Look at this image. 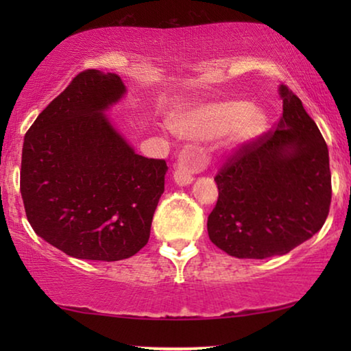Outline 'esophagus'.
<instances>
[{
  "instance_id": "34e87169",
  "label": "esophagus",
  "mask_w": 351,
  "mask_h": 351,
  "mask_svg": "<svg viewBox=\"0 0 351 351\" xmlns=\"http://www.w3.org/2000/svg\"><path fill=\"white\" fill-rule=\"evenodd\" d=\"M206 165H208V160H206V155H203V152L195 147L184 148V150L180 152L179 160L176 162V184L180 186L191 184V182H193L195 172L204 169Z\"/></svg>"
}]
</instances>
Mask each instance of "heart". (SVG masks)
<instances>
[{"instance_id":"1","label":"heart","mask_w":351,"mask_h":351,"mask_svg":"<svg viewBox=\"0 0 351 351\" xmlns=\"http://www.w3.org/2000/svg\"><path fill=\"white\" fill-rule=\"evenodd\" d=\"M267 126V114L262 108L246 102H219L196 107L174 119V129L182 136L213 138L230 131L233 145L252 141Z\"/></svg>"}]
</instances>
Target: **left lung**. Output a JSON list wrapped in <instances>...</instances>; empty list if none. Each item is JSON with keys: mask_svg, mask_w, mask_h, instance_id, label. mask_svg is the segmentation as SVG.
I'll use <instances>...</instances> for the list:
<instances>
[{"mask_svg": "<svg viewBox=\"0 0 351 351\" xmlns=\"http://www.w3.org/2000/svg\"><path fill=\"white\" fill-rule=\"evenodd\" d=\"M275 131L243 143L214 177L209 239L238 258L282 256L318 233L329 214V152L300 99L280 86Z\"/></svg>", "mask_w": 351, "mask_h": 351, "instance_id": "1", "label": "left lung"}]
</instances>
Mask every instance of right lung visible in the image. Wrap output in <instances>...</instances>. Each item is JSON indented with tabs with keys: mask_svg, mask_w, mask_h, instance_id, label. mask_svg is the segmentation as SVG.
<instances>
[{
	"mask_svg": "<svg viewBox=\"0 0 351 351\" xmlns=\"http://www.w3.org/2000/svg\"><path fill=\"white\" fill-rule=\"evenodd\" d=\"M124 93L117 73L81 71L23 138L27 219L66 256L123 261L150 238L167 166L137 155L104 114Z\"/></svg>",
	"mask_w": 351,
	"mask_h": 351,
	"instance_id": "obj_1",
	"label": "right lung"
}]
</instances>
